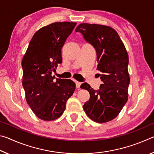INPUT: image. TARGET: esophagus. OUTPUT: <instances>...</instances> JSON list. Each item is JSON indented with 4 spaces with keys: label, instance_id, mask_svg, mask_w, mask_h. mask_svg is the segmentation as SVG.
<instances>
[{
    "label": "esophagus",
    "instance_id": "34e87169",
    "mask_svg": "<svg viewBox=\"0 0 154 154\" xmlns=\"http://www.w3.org/2000/svg\"><path fill=\"white\" fill-rule=\"evenodd\" d=\"M75 84H76V88L79 89V88H80V85H81V84H82V83H80L79 82H77V81H76V82H75Z\"/></svg>",
    "mask_w": 154,
    "mask_h": 154
}]
</instances>
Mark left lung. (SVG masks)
<instances>
[{
	"mask_svg": "<svg viewBox=\"0 0 154 154\" xmlns=\"http://www.w3.org/2000/svg\"><path fill=\"white\" fill-rule=\"evenodd\" d=\"M96 51L97 70L103 82L97 90L87 83L81 88L87 90L90 100L83 105L85 113L94 122L105 123L118 116L128 100L130 77L128 55L118 32L107 26L80 24L75 29Z\"/></svg>",
	"mask_w": 154,
	"mask_h": 154,
	"instance_id": "obj_1",
	"label": "left lung"
}]
</instances>
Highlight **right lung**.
Here are the masks:
<instances>
[{
	"label": "right lung",
	"instance_id": "obj_1",
	"mask_svg": "<svg viewBox=\"0 0 154 154\" xmlns=\"http://www.w3.org/2000/svg\"><path fill=\"white\" fill-rule=\"evenodd\" d=\"M76 24L55 22L40 28L33 35L23 57L22 85L26 102L43 120L52 121L60 117L75 90L72 80H54L51 72L62 63V48Z\"/></svg>",
	"mask_w": 154,
	"mask_h": 154
}]
</instances>
